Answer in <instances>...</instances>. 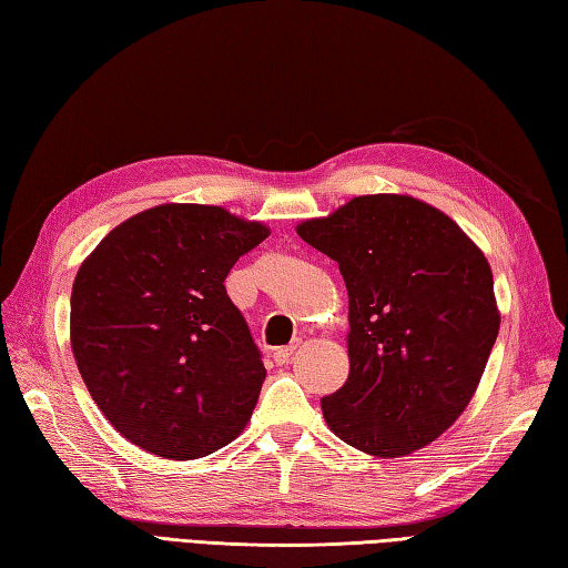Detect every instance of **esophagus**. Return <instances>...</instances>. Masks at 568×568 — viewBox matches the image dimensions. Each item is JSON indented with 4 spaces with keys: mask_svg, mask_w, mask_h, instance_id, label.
<instances>
[{
    "mask_svg": "<svg viewBox=\"0 0 568 568\" xmlns=\"http://www.w3.org/2000/svg\"><path fill=\"white\" fill-rule=\"evenodd\" d=\"M297 342H293L291 346H281V348H275V354H273V358H275V364L277 366H285V364H291V358H293V354L297 352Z\"/></svg>",
    "mask_w": 568,
    "mask_h": 568,
    "instance_id": "esophagus-1",
    "label": "esophagus"
}]
</instances>
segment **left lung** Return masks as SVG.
I'll use <instances>...</instances> for the list:
<instances>
[{
  "instance_id": "left-lung-1",
  "label": "left lung",
  "mask_w": 568,
  "mask_h": 568,
  "mask_svg": "<svg viewBox=\"0 0 568 568\" xmlns=\"http://www.w3.org/2000/svg\"><path fill=\"white\" fill-rule=\"evenodd\" d=\"M300 239L339 263L348 291V378L322 397L329 429L393 458L449 429L474 397L500 315L480 248L407 195L354 197Z\"/></svg>"
}]
</instances>
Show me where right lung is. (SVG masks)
Returning <instances> with one entry per match:
<instances>
[{
  "label": "right lung",
  "instance_id": "obj_1",
  "mask_svg": "<svg viewBox=\"0 0 568 568\" xmlns=\"http://www.w3.org/2000/svg\"><path fill=\"white\" fill-rule=\"evenodd\" d=\"M265 236L222 207L161 204L112 229L80 265L72 354L131 444L185 462L246 427L265 368L224 281Z\"/></svg>",
  "mask_w": 568,
  "mask_h": 568
}]
</instances>
